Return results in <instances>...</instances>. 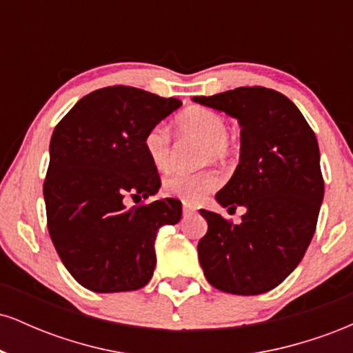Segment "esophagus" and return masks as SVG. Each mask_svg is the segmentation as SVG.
<instances>
[{
	"mask_svg": "<svg viewBox=\"0 0 353 353\" xmlns=\"http://www.w3.org/2000/svg\"><path fill=\"white\" fill-rule=\"evenodd\" d=\"M182 210H184V214L185 216H188V214H194L196 212V205H192V204H189V202H184V205H182Z\"/></svg>",
	"mask_w": 353,
	"mask_h": 353,
	"instance_id": "34e87169",
	"label": "esophagus"
}]
</instances>
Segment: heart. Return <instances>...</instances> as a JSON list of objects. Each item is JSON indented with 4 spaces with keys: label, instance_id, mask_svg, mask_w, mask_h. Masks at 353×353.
<instances>
[{
    "label": "heart",
    "instance_id": "heart-1",
    "mask_svg": "<svg viewBox=\"0 0 353 353\" xmlns=\"http://www.w3.org/2000/svg\"><path fill=\"white\" fill-rule=\"evenodd\" d=\"M176 128L181 136L190 137L202 144L199 163H222L232 152L229 141V125L224 116L212 109L192 106L181 112L176 121ZM144 152L157 171H168L172 163L171 137L163 125H154L144 136ZM221 185V176L217 172H174L163 182V190L184 202H197Z\"/></svg>",
    "mask_w": 353,
    "mask_h": 353
}]
</instances>
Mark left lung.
Returning a JSON list of instances; mask_svg holds the SVG:
<instances>
[{
  "instance_id": "left-lung-1",
  "label": "left lung",
  "mask_w": 353,
  "mask_h": 353,
  "mask_svg": "<svg viewBox=\"0 0 353 353\" xmlns=\"http://www.w3.org/2000/svg\"><path fill=\"white\" fill-rule=\"evenodd\" d=\"M192 101L241 124L239 164L216 201L245 209L236 225L201 209L208 221L197 244L201 267L222 292H269L301 264L314 237L323 201L317 137L299 108L274 89L237 88Z\"/></svg>"
}]
</instances>
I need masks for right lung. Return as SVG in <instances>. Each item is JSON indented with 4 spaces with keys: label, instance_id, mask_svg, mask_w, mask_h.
<instances>
[{
    "label": "right lung",
    "instance_id": "obj_1",
    "mask_svg": "<svg viewBox=\"0 0 353 353\" xmlns=\"http://www.w3.org/2000/svg\"><path fill=\"white\" fill-rule=\"evenodd\" d=\"M181 106L176 98L109 86L79 99L54 128L43 188L48 230L68 272L92 292L144 287L156 267L157 230L181 221L182 204L172 197L124 204L159 190L144 136Z\"/></svg>",
    "mask_w": 353,
    "mask_h": 353
}]
</instances>
